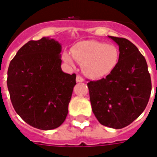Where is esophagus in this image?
<instances>
[{
    "label": "esophagus",
    "mask_w": 157,
    "mask_h": 157,
    "mask_svg": "<svg viewBox=\"0 0 157 157\" xmlns=\"http://www.w3.org/2000/svg\"><path fill=\"white\" fill-rule=\"evenodd\" d=\"M76 82H83V81H84V79H83L81 76H76Z\"/></svg>",
    "instance_id": "34e87169"
}]
</instances>
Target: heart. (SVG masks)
I'll use <instances>...</instances> for the list:
<instances>
[{"instance_id": "b5f03b06", "label": "heart", "mask_w": 157, "mask_h": 157, "mask_svg": "<svg viewBox=\"0 0 157 157\" xmlns=\"http://www.w3.org/2000/svg\"><path fill=\"white\" fill-rule=\"evenodd\" d=\"M62 59L74 67L76 60L82 64L83 72L90 78L97 79L109 74L119 60V51L115 45L94 40H83L75 44L71 52H63Z\"/></svg>"}]
</instances>
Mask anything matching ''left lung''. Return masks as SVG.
Here are the masks:
<instances>
[{
	"label": "left lung",
	"instance_id": "left-lung-1",
	"mask_svg": "<svg viewBox=\"0 0 157 157\" xmlns=\"http://www.w3.org/2000/svg\"><path fill=\"white\" fill-rule=\"evenodd\" d=\"M119 47V60L106 77L88 83L93 113L102 125L120 129L135 121L148 105L152 84L148 65L125 38L109 36Z\"/></svg>",
	"mask_w": 157,
	"mask_h": 157
}]
</instances>
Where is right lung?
<instances>
[{
    "label": "right lung",
    "mask_w": 157,
    "mask_h": 157,
    "mask_svg": "<svg viewBox=\"0 0 157 157\" xmlns=\"http://www.w3.org/2000/svg\"><path fill=\"white\" fill-rule=\"evenodd\" d=\"M61 44L53 38L30 40L8 69L7 85L15 111L33 127L51 130L64 123L76 74L61 69Z\"/></svg>",
    "instance_id": "1"
}]
</instances>
